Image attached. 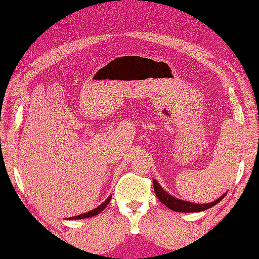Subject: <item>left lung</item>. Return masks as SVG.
Returning <instances> with one entry per match:
<instances>
[{"mask_svg":"<svg viewBox=\"0 0 259 259\" xmlns=\"http://www.w3.org/2000/svg\"><path fill=\"white\" fill-rule=\"evenodd\" d=\"M153 189H154V192H156V196L158 197V200L162 202L163 204H165L168 208H170L171 210L181 212V213H191V212H201V210H206L208 208L215 206L218 202H221L223 198L225 197V194H224L222 195L218 200L210 202V203L198 204V203H192V202H189V201L179 200V198L169 195L167 191H164V190L162 189V186H160L154 179H153Z\"/></svg>","mask_w":259,"mask_h":259,"instance_id":"obj_1","label":"left lung"}]
</instances>
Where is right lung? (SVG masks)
I'll use <instances>...</instances> for the list:
<instances>
[{"mask_svg":"<svg viewBox=\"0 0 259 259\" xmlns=\"http://www.w3.org/2000/svg\"><path fill=\"white\" fill-rule=\"evenodd\" d=\"M111 198H112V196H109L108 198H107V200L105 201V202H102V203L100 204L99 207L97 208H95V209H92V210H90V212H86V213H82V214H80V215H76V217H72V218H69L70 221H72V219H85V218H90V217H94V215H97L99 214L100 212H102L103 209H105V208L107 207V204L109 203V201H111Z\"/></svg>","mask_w":259,"mask_h":259,"instance_id":"1","label":"right lung"}]
</instances>
